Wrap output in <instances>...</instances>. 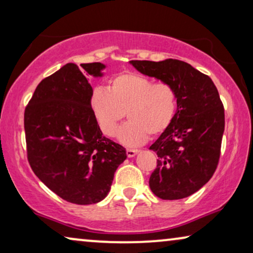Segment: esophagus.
Wrapping results in <instances>:
<instances>
[{
    "mask_svg": "<svg viewBox=\"0 0 253 253\" xmlns=\"http://www.w3.org/2000/svg\"><path fill=\"white\" fill-rule=\"evenodd\" d=\"M137 153H138V150H134V148H127V150H126V155L129 158L134 157V155H136Z\"/></svg>",
    "mask_w": 253,
    "mask_h": 253,
    "instance_id": "34e87169",
    "label": "esophagus"
}]
</instances>
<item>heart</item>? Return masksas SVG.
I'll list each match as a JSON object with an SVG mask.
<instances>
[{"label":"heart","instance_id":"obj_1","mask_svg":"<svg viewBox=\"0 0 253 253\" xmlns=\"http://www.w3.org/2000/svg\"><path fill=\"white\" fill-rule=\"evenodd\" d=\"M88 103L107 137L115 136L126 113L130 121L120 130L119 139L127 146H137L147 140L148 134L157 137L169 129L177 114L178 96L169 83L122 72L110 78L108 89H93Z\"/></svg>","mask_w":253,"mask_h":253}]
</instances>
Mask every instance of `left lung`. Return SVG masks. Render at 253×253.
Returning <instances> with one entry per match:
<instances>
[{
  "instance_id": "1",
  "label": "left lung",
  "mask_w": 253,
  "mask_h": 253,
  "mask_svg": "<svg viewBox=\"0 0 253 253\" xmlns=\"http://www.w3.org/2000/svg\"><path fill=\"white\" fill-rule=\"evenodd\" d=\"M148 77L171 84L177 91L174 122L150 150L158 154L150 188L161 199L191 196L212 177L220 159L224 109L209 76L179 60L130 61Z\"/></svg>"
}]
</instances>
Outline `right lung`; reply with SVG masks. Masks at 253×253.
Masks as SVG:
<instances>
[{"instance_id":"right-lung-1","label":"right lung","mask_w":253,"mask_h":253,"mask_svg":"<svg viewBox=\"0 0 253 253\" xmlns=\"http://www.w3.org/2000/svg\"><path fill=\"white\" fill-rule=\"evenodd\" d=\"M68 63L37 86L24 113L27 160L41 182L78 205L108 195L126 148L102 136L88 100L86 74L101 77L105 64Z\"/></svg>"}]
</instances>
